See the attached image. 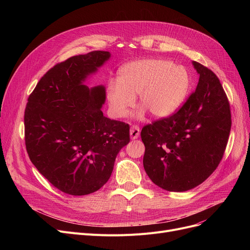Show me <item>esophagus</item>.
Segmentation results:
<instances>
[{
    "label": "esophagus",
    "mask_w": 250,
    "mask_h": 250,
    "mask_svg": "<svg viewBox=\"0 0 250 250\" xmlns=\"http://www.w3.org/2000/svg\"><path fill=\"white\" fill-rule=\"evenodd\" d=\"M140 127L138 125H132V127H130V130H129V135H130V139L132 140H135L137 138H139L140 136Z\"/></svg>",
    "instance_id": "1"
}]
</instances>
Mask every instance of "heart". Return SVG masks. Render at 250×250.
Wrapping results in <instances>:
<instances>
[{
  "mask_svg": "<svg viewBox=\"0 0 250 250\" xmlns=\"http://www.w3.org/2000/svg\"><path fill=\"white\" fill-rule=\"evenodd\" d=\"M190 74L183 65L164 59H145L125 63L118 72L117 81H109L106 95L113 116L127 115L139 94L143 107L154 117L173 113L187 98L190 88Z\"/></svg>",
  "mask_w": 250,
  "mask_h": 250,
  "instance_id": "b5f03b06",
  "label": "heart"
}]
</instances>
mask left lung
Listing matches in <instances>:
<instances>
[{
	"label": "left lung",
	"instance_id": "obj_1",
	"mask_svg": "<svg viewBox=\"0 0 250 250\" xmlns=\"http://www.w3.org/2000/svg\"><path fill=\"white\" fill-rule=\"evenodd\" d=\"M200 75L194 92L173 114L142 128L143 164L150 179L168 191L201 185L220 164L230 130V104L216 74L192 62Z\"/></svg>",
	"mask_w": 250,
	"mask_h": 250
}]
</instances>
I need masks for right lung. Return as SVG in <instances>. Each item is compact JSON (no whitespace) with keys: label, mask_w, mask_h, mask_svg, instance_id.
<instances>
[{"label":"right lung","mask_w":250,"mask_h":250,"mask_svg":"<svg viewBox=\"0 0 250 250\" xmlns=\"http://www.w3.org/2000/svg\"><path fill=\"white\" fill-rule=\"evenodd\" d=\"M110 58L94 50L57 63L39 80L24 112L28 156L52 186L85 195L109 179L116 155L129 142V125L103 116L105 88L83 82Z\"/></svg>","instance_id":"obj_1"}]
</instances>
